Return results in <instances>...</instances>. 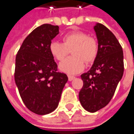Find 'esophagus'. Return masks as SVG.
<instances>
[{"label":"esophagus","mask_w":134,"mask_h":134,"mask_svg":"<svg viewBox=\"0 0 134 134\" xmlns=\"http://www.w3.org/2000/svg\"><path fill=\"white\" fill-rule=\"evenodd\" d=\"M75 78V76H72V75H68V80H69V81H71V80H73Z\"/></svg>","instance_id":"1"}]
</instances>
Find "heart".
Masks as SVG:
<instances>
[{
    "label": "heart",
    "instance_id": "heart-1",
    "mask_svg": "<svg viewBox=\"0 0 134 134\" xmlns=\"http://www.w3.org/2000/svg\"><path fill=\"white\" fill-rule=\"evenodd\" d=\"M63 42L52 41L49 50L53 57L63 60L71 51L72 57L64 59L59 64V70L68 75H75L84 69L85 62H92L98 51L96 41L83 31H73L63 36Z\"/></svg>",
    "mask_w": 134,
    "mask_h": 134
}]
</instances>
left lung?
Instances as JSON below:
<instances>
[{
  "mask_svg": "<svg viewBox=\"0 0 134 134\" xmlns=\"http://www.w3.org/2000/svg\"><path fill=\"white\" fill-rule=\"evenodd\" d=\"M93 29L98 51L90 70L81 75L83 86L79 93L81 105L90 113L109 103L124 73L123 51L115 35L100 23Z\"/></svg>",
  "mask_w": 134,
  "mask_h": 134,
  "instance_id": "left-lung-1",
  "label": "left lung"
}]
</instances>
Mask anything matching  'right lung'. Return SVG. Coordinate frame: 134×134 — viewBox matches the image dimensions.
<instances>
[{
  "instance_id": "right-lung-1",
  "label": "right lung",
  "mask_w": 134,
  "mask_h": 134,
  "mask_svg": "<svg viewBox=\"0 0 134 134\" xmlns=\"http://www.w3.org/2000/svg\"><path fill=\"white\" fill-rule=\"evenodd\" d=\"M58 25L43 24L34 30L20 47L15 63V83L21 98L31 112L46 115L58 107L68 78L57 72L49 46L59 34Z\"/></svg>"
}]
</instances>
